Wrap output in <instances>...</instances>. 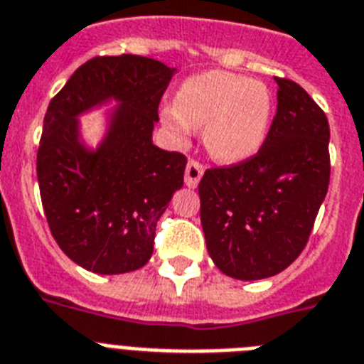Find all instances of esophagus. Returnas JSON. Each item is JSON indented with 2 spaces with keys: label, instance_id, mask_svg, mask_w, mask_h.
<instances>
[{
  "label": "esophagus",
  "instance_id": "1",
  "mask_svg": "<svg viewBox=\"0 0 364 364\" xmlns=\"http://www.w3.org/2000/svg\"><path fill=\"white\" fill-rule=\"evenodd\" d=\"M203 164L200 161H196V159H191L187 164V170H185V185L187 187H196L198 183H200V179H202L203 176Z\"/></svg>",
  "mask_w": 364,
  "mask_h": 364
}]
</instances>
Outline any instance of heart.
<instances>
[{
    "label": "heart",
    "instance_id": "heart-1",
    "mask_svg": "<svg viewBox=\"0 0 364 364\" xmlns=\"http://www.w3.org/2000/svg\"><path fill=\"white\" fill-rule=\"evenodd\" d=\"M271 115V93L265 84L226 70L194 75L179 85L173 108L164 123L179 138L188 127L203 129V141L215 159L245 161L265 140Z\"/></svg>",
    "mask_w": 364,
    "mask_h": 364
}]
</instances>
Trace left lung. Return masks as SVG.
Instances as JSON below:
<instances>
[{"label": "left lung", "instance_id": "obj_1", "mask_svg": "<svg viewBox=\"0 0 364 364\" xmlns=\"http://www.w3.org/2000/svg\"><path fill=\"white\" fill-rule=\"evenodd\" d=\"M277 114L245 161L211 166L198 185L209 256L239 280L273 277L309 243L329 188V121L297 82L277 76Z\"/></svg>", "mask_w": 364, "mask_h": 364}]
</instances>
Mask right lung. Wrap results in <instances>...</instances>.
<instances>
[{
  "mask_svg": "<svg viewBox=\"0 0 364 364\" xmlns=\"http://www.w3.org/2000/svg\"><path fill=\"white\" fill-rule=\"evenodd\" d=\"M173 69L141 55H97L50 100L37 151L43 209L55 243L73 262L119 274L149 262L159 218L183 187L187 156L151 141ZM120 114L107 141L87 154L74 117L106 96Z\"/></svg>",
  "mask_w": 364,
  "mask_h": 364,
  "instance_id": "obj_1",
  "label": "right lung"
}]
</instances>
